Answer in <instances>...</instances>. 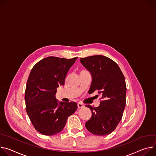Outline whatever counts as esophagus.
I'll return each mask as SVG.
<instances>
[{
    "mask_svg": "<svg viewBox=\"0 0 156 156\" xmlns=\"http://www.w3.org/2000/svg\"><path fill=\"white\" fill-rule=\"evenodd\" d=\"M77 107L79 108H82L84 107V105L82 104V103H79L77 104Z\"/></svg>",
    "mask_w": 156,
    "mask_h": 156,
    "instance_id": "obj_1",
    "label": "esophagus"
}]
</instances>
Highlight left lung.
<instances>
[{
  "instance_id": "8db88e82",
  "label": "left lung",
  "mask_w": 156,
  "mask_h": 156,
  "mask_svg": "<svg viewBox=\"0 0 156 156\" xmlns=\"http://www.w3.org/2000/svg\"><path fill=\"white\" fill-rule=\"evenodd\" d=\"M80 62L92 77L89 94L97 90L101 99L98 107L85 105L92 112L85 127L95 135H108L116 128L125 108L126 85L124 75L115 61L104 56L80 58Z\"/></svg>"
}]
</instances>
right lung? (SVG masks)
I'll return each instance as SVG.
<instances>
[{
    "label": "right lung",
    "mask_w": 156,
    "mask_h": 156,
    "mask_svg": "<svg viewBox=\"0 0 156 156\" xmlns=\"http://www.w3.org/2000/svg\"><path fill=\"white\" fill-rule=\"evenodd\" d=\"M77 58L49 56L33 66L27 83L26 111L34 128L42 134L51 136L61 132L67 118L77 108L74 101L62 102L55 95Z\"/></svg>",
    "instance_id": "obj_1"
}]
</instances>
